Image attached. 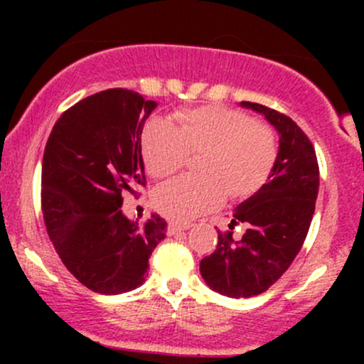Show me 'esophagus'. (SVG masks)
Wrapping results in <instances>:
<instances>
[{
	"instance_id": "1",
	"label": "esophagus",
	"mask_w": 364,
	"mask_h": 364,
	"mask_svg": "<svg viewBox=\"0 0 364 364\" xmlns=\"http://www.w3.org/2000/svg\"><path fill=\"white\" fill-rule=\"evenodd\" d=\"M186 229H190V224H176V223H171L168 225V232L171 236L178 235V232H183L186 231Z\"/></svg>"
}]
</instances>
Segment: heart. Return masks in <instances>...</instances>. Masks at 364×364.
I'll return each instance as SVG.
<instances>
[{
    "label": "heart",
    "instance_id": "obj_1",
    "mask_svg": "<svg viewBox=\"0 0 364 364\" xmlns=\"http://www.w3.org/2000/svg\"><path fill=\"white\" fill-rule=\"evenodd\" d=\"M176 127L164 119L147 121L141 156L154 178L174 174L188 154H200L195 176H179L157 186L152 205L176 223L219 207L225 198H246L265 185L277 159L272 129L245 112L203 106L178 112Z\"/></svg>",
    "mask_w": 364,
    "mask_h": 364
}]
</instances>
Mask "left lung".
<instances>
[{
	"mask_svg": "<svg viewBox=\"0 0 364 364\" xmlns=\"http://www.w3.org/2000/svg\"><path fill=\"white\" fill-rule=\"evenodd\" d=\"M241 106L260 112L277 129L279 152L269 183L232 214L229 229L243 223V237L217 231V248L200 262L207 286L229 298L262 294L289 269L306 240L320 183L315 149L289 116L257 102Z\"/></svg>",
	"mask_w": 364,
	"mask_h": 364,
	"instance_id": "1",
	"label": "left lung"
}]
</instances>
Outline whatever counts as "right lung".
I'll list each match as a JSON object with an SVG mask.
<instances>
[{
    "instance_id": "add662e5",
    "label": "right lung",
    "mask_w": 364,
    "mask_h": 364,
    "mask_svg": "<svg viewBox=\"0 0 364 364\" xmlns=\"http://www.w3.org/2000/svg\"><path fill=\"white\" fill-rule=\"evenodd\" d=\"M157 107L139 92L109 89L82 99L54 123L43 159L44 224L78 282L99 294L141 286L168 224L129 220L123 191L145 186L141 129Z\"/></svg>"
}]
</instances>
